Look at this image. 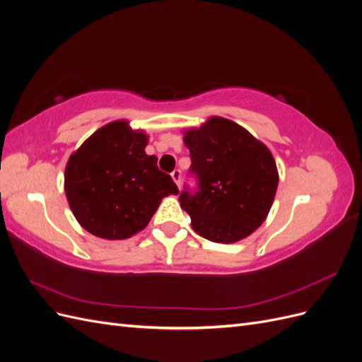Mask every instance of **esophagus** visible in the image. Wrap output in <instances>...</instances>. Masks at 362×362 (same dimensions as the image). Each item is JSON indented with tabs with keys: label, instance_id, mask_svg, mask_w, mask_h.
I'll return each mask as SVG.
<instances>
[{
	"label": "esophagus",
	"instance_id": "obj_1",
	"mask_svg": "<svg viewBox=\"0 0 362 362\" xmlns=\"http://www.w3.org/2000/svg\"><path fill=\"white\" fill-rule=\"evenodd\" d=\"M170 175H172V180L175 181V184H177L178 187H180V185H181V170L180 169H175Z\"/></svg>",
	"mask_w": 362,
	"mask_h": 362
}]
</instances>
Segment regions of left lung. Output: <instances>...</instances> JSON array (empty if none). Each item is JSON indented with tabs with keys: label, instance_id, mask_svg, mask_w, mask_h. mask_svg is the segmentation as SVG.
<instances>
[{
	"label": "left lung",
	"instance_id": "obj_1",
	"mask_svg": "<svg viewBox=\"0 0 362 362\" xmlns=\"http://www.w3.org/2000/svg\"><path fill=\"white\" fill-rule=\"evenodd\" d=\"M198 192H182L192 228L216 243H235L266 221L279 175L270 149L233 120L211 116L184 131Z\"/></svg>",
	"mask_w": 362,
	"mask_h": 362
}]
</instances>
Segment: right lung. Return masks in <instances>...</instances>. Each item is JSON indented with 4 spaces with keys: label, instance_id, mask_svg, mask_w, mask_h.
<instances>
[{
    "label": "right lung",
    "instance_id": "add662e5",
    "mask_svg": "<svg viewBox=\"0 0 362 362\" xmlns=\"http://www.w3.org/2000/svg\"><path fill=\"white\" fill-rule=\"evenodd\" d=\"M145 131L128 120L96 129L72 152L64 169V193L78 223L105 240H124L145 229L161 199L178 194L170 175L148 156Z\"/></svg>",
    "mask_w": 362,
    "mask_h": 362
}]
</instances>
